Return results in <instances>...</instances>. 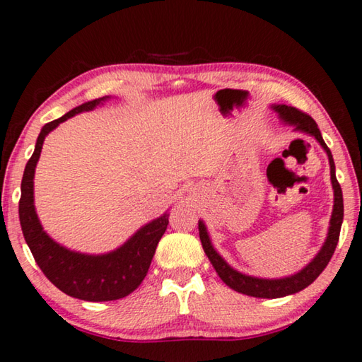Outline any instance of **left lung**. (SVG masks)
<instances>
[{
	"mask_svg": "<svg viewBox=\"0 0 362 362\" xmlns=\"http://www.w3.org/2000/svg\"><path fill=\"white\" fill-rule=\"evenodd\" d=\"M274 109L280 114V118L284 122L293 124L296 129L304 131V133L315 136V139L321 144V147L326 150L327 158H329L331 182L334 188V210L331 216L329 233H327V239L325 242L323 248L320 250V253L315 256V259L310 262V264L305 266L300 272L291 275V277L277 279V280L256 279V277H250V275L234 271L231 266H228L226 261L215 252L212 244H210L209 234L206 231L204 223L199 221L198 225L202 248L209 256V259L212 262L216 274H218V277L225 281L229 288H233L234 291L247 294V296H253V298H266V299L284 298V296L294 294L300 290H304V288H307L308 285L317 280L318 275L325 271L327 262L331 261L334 252H336L339 235H340L341 220H344V198H341L340 183L336 179V164H334L331 150L327 148L323 137H321L317 123H315L313 118L308 114L302 112V110L296 109L293 106H286V104H279V106H275Z\"/></svg>",
	"mask_w": 362,
	"mask_h": 362,
	"instance_id": "left-lung-1",
	"label": "left lung"
}]
</instances>
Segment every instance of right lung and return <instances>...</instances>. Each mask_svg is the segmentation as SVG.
Instances as JSON below:
<instances>
[{
	"label": "right lung",
	"mask_w": 362,
	"mask_h": 362,
	"mask_svg": "<svg viewBox=\"0 0 362 362\" xmlns=\"http://www.w3.org/2000/svg\"><path fill=\"white\" fill-rule=\"evenodd\" d=\"M109 96L82 104L68 114L45 123L37 136L35 152L25 166L22 179V194L18 201V216L23 238L28 244L33 258L52 284L71 298L90 302L115 300L133 293L147 275L156 245L168 228V214L141 228L127 244L107 255H83L58 245L42 231L35 212L33 199V179L35 168L41 155L42 142L52 129L62 122L83 110L95 109Z\"/></svg>",
	"instance_id": "right-lung-1"
}]
</instances>
